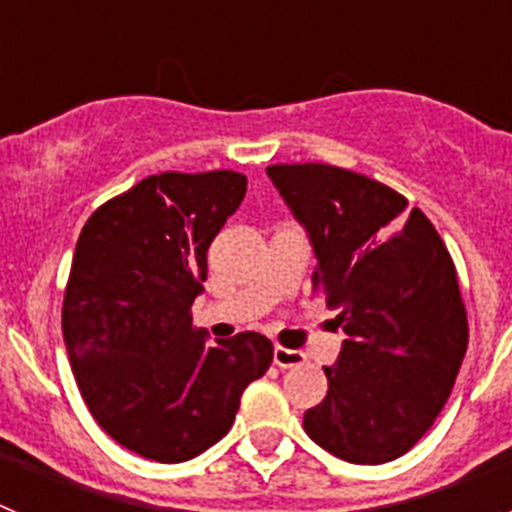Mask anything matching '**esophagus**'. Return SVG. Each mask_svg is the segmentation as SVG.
Wrapping results in <instances>:
<instances>
[{
    "label": "esophagus",
    "mask_w": 512,
    "mask_h": 512,
    "mask_svg": "<svg viewBox=\"0 0 512 512\" xmlns=\"http://www.w3.org/2000/svg\"><path fill=\"white\" fill-rule=\"evenodd\" d=\"M307 361V356L302 351H295V348H284L277 346L274 348V364L279 369H292V366H302Z\"/></svg>",
    "instance_id": "esophagus-1"
}]
</instances>
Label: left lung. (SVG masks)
I'll return each mask as SVG.
<instances>
[{
	"label": "left lung",
	"mask_w": 512,
	"mask_h": 512,
	"mask_svg": "<svg viewBox=\"0 0 512 512\" xmlns=\"http://www.w3.org/2000/svg\"><path fill=\"white\" fill-rule=\"evenodd\" d=\"M266 174L305 228L312 282L346 333L307 436L351 464L397 459L431 428L467 354L454 261L431 220L374 179L328 164Z\"/></svg>",
	"instance_id": "left-lung-1"
}]
</instances>
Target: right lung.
Wrapping results in <instances>:
<instances>
[{
	"mask_svg": "<svg viewBox=\"0 0 512 512\" xmlns=\"http://www.w3.org/2000/svg\"><path fill=\"white\" fill-rule=\"evenodd\" d=\"M246 184L235 171L148 176L104 202L76 243L61 318L71 369L104 433L146 459L210 449L274 359L261 333L207 343L189 315Z\"/></svg>",
	"mask_w": 512,
	"mask_h": 512,
	"instance_id": "obj_1",
	"label": "right lung"
}]
</instances>
